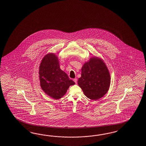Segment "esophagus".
Returning <instances> with one entry per match:
<instances>
[{
  "mask_svg": "<svg viewBox=\"0 0 146 146\" xmlns=\"http://www.w3.org/2000/svg\"><path fill=\"white\" fill-rule=\"evenodd\" d=\"M74 81L75 82V83L76 84H77V78H75L74 79Z\"/></svg>",
  "mask_w": 146,
  "mask_h": 146,
  "instance_id": "1",
  "label": "esophagus"
}]
</instances>
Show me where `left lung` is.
Segmentation results:
<instances>
[{
    "label": "left lung",
    "mask_w": 146,
    "mask_h": 146,
    "mask_svg": "<svg viewBox=\"0 0 146 146\" xmlns=\"http://www.w3.org/2000/svg\"><path fill=\"white\" fill-rule=\"evenodd\" d=\"M110 84V73L102 59L92 56L85 62L78 84L86 97L94 101L103 97L108 92Z\"/></svg>",
    "instance_id": "1"
}]
</instances>
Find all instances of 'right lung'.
Returning <instances> with one entry per match:
<instances>
[{"instance_id": "add662e5", "label": "right lung", "mask_w": 146, "mask_h": 146, "mask_svg": "<svg viewBox=\"0 0 146 146\" xmlns=\"http://www.w3.org/2000/svg\"><path fill=\"white\" fill-rule=\"evenodd\" d=\"M59 57L48 53L42 58L38 69V77L42 90L51 98L59 100L66 94L70 86L75 83L60 68Z\"/></svg>"}]
</instances>
